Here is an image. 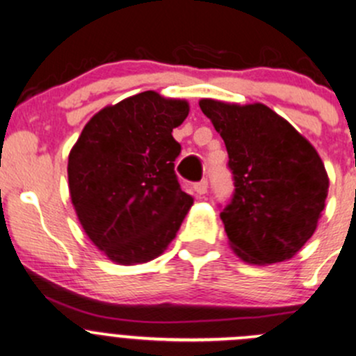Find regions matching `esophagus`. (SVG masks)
Segmentation results:
<instances>
[{
    "mask_svg": "<svg viewBox=\"0 0 356 356\" xmlns=\"http://www.w3.org/2000/svg\"><path fill=\"white\" fill-rule=\"evenodd\" d=\"M193 190L197 192V195H205V193H207V190H209V181H207V179H202V181L195 183Z\"/></svg>",
    "mask_w": 356,
    "mask_h": 356,
    "instance_id": "obj_1",
    "label": "esophagus"
}]
</instances>
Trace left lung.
Returning a JSON list of instances; mask_svg holds the SVG:
<instances>
[{"instance_id": "obj_1", "label": "left lung", "mask_w": 356, "mask_h": 356, "mask_svg": "<svg viewBox=\"0 0 356 356\" xmlns=\"http://www.w3.org/2000/svg\"><path fill=\"white\" fill-rule=\"evenodd\" d=\"M202 112L224 139L234 197L220 212L229 246L250 265L293 258L311 239L330 188L317 151L263 103L202 98Z\"/></svg>"}]
</instances>
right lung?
<instances>
[{
  "label": "right lung",
  "instance_id": "right-lung-1",
  "mask_svg": "<svg viewBox=\"0 0 356 356\" xmlns=\"http://www.w3.org/2000/svg\"><path fill=\"white\" fill-rule=\"evenodd\" d=\"M188 112L186 100L143 91L95 113L71 149L76 216L117 265L163 254L193 205L175 175L181 146L171 136Z\"/></svg>",
  "mask_w": 356,
  "mask_h": 356
}]
</instances>
